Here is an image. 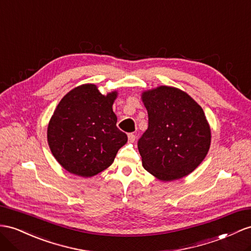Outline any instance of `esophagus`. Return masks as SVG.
<instances>
[{
  "mask_svg": "<svg viewBox=\"0 0 251 251\" xmlns=\"http://www.w3.org/2000/svg\"><path fill=\"white\" fill-rule=\"evenodd\" d=\"M134 140H136V136H134L133 133H129V134H128V142L133 143Z\"/></svg>",
  "mask_w": 251,
  "mask_h": 251,
  "instance_id": "esophagus-1",
  "label": "esophagus"
}]
</instances>
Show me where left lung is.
<instances>
[{
	"label": "left lung",
	"mask_w": 251,
	"mask_h": 251,
	"mask_svg": "<svg viewBox=\"0 0 251 251\" xmlns=\"http://www.w3.org/2000/svg\"><path fill=\"white\" fill-rule=\"evenodd\" d=\"M149 128L138 149L143 168L162 181L187 176L202 162L211 129L202 108L180 89L160 86L142 93Z\"/></svg>",
	"instance_id": "obj_1"
}]
</instances>
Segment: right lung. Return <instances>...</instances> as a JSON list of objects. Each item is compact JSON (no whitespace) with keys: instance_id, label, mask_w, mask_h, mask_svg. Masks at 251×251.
I'll return each instance as SVG.
<instances>
[{"instance_id":"obj_1","label":"right lung","mask_w":251,"mask_h":251,"mask_svg":"<svg viewBox=\"0 0 251 251\" xmlns=\"http://www.w3.org/2000/svg\"><path fill=\"white\" fill-rule=\"evenodd\" d=\"M118 92L102 95L85 83L71 90L56 107L48 126L53 156L71 174L92 177L109 168L127 142L112 110Z\"/></svg>"}]
</instances>
